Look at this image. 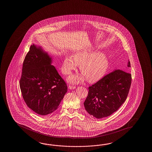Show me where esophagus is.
Masks as SVG:
<instances>
[{
  "instance_id": "1",
  "label": "esophagus",
  "mask_w": 152,
  "mask_h": 152,
  "mask_svg": "<svg viewBox=\"0 0 152 152\" xmlns=\"http://www.w3.org/2000/svg\"><path fill=\"white\" fill-rule=\"evenodd\" d=\"M75 86H68V88H69V89H71V90H73V89H75Z\"/></svg>"
}]
</instances>
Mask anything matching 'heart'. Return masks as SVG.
Listing matches in <instances>:
<instances>
[{
	"mask_svg": "<svg viewBox=\"0 0 152 152\" xmlns=\"http://www.w3.org/2000/svg\"><path fill=\"white\" fill-rule=\"evenodd\" d=\"M80 66V75H72L67 80L72 84H79L85 79L91 83L100 80L106 74L109 66L107 54L103 52H97L93 47H90L76 52L73 56H66L62 63V72L66 75Z\"/></svg>",
	"mask_w": 152,
	"mask_h": 152,
	"instance_id": "heart-1",
	"label": "heart"
}]
</instances>
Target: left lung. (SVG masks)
<instances>
[{
    "label": "left lung",
    "mask_w": 152,
    "mask_h": 152,
    "mask_svg": "<svg viewBox=\"0 0 152 152\" xmlns=\"http://www.w3.org/2000/svg\"><path fill=\"white\" fill-rule=\"evenodd\" d=\"M127 66L130 67L128 61ZM132 83V75L116 69L88 87L84 102L85 110L98 119L109 116L126 100Z\"/></svg>",
    "instance_id": "8db88e82"
}]
</instances>
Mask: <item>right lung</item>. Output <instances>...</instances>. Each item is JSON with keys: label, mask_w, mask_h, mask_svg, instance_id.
Masks as SVG:
<instances>
[{"label": "right lung", "mask_w": 152, "mask_h": 152, "mask_svg": "<svg viewBox=\"0 0 152 152\" xmlns=\"http://www.w3.org/2000/svg\"><path fill=\"white\" fill-rule=\"evenodd\" d=\"M40 46L33 44L23 62L20 88L27 106L40 115L57 109L67 86Z\"/></svg>", "instance_id": "1"}]
</instances>
